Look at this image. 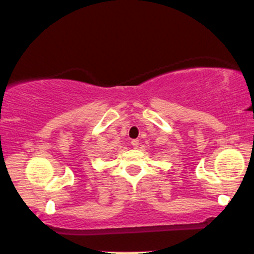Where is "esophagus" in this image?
Segmentation results:
<instances>
[{
  "label": "esophagus",
  "mask_w": 254,
  "mask_h": 254,
  "mask_svg": "<svg viewBox=\"0 0 254 254\" xmlns=\"http://www.w3.org/2000/svg\"><path fill=\"white\" fill-rule=\"evenodd\" d=\"M138 144H139V141H138V139H132V141H131V145H132L133 148H137V147H138Z\"/></svg>",
  "instance_id": "1"
}]
</instances>
